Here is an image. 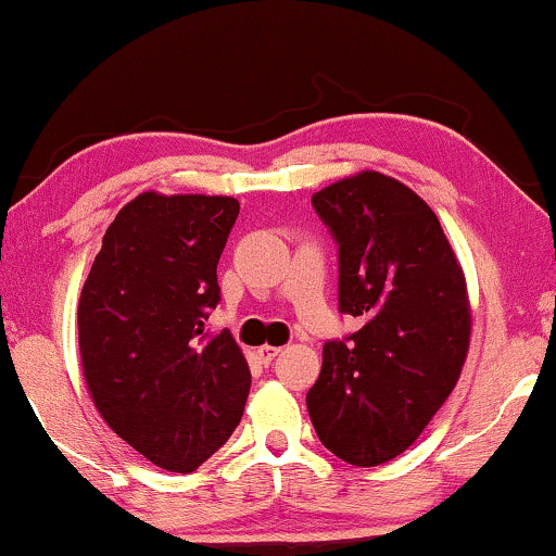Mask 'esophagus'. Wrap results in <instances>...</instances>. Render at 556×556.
<instances>
[{"instance_id": "obj_1", "label": "esophagus", "mask_w": 556, "mask_h": 556, "mask_svg": "<svg viewBox=\"0 0 556 556\" xmlns=\"http://www.w3.org/2000/svg\"><path fill=\"white\" fill-rule=\"evenodd\" d=\"M280 351H283V349H278V345H260V349H257V358H260V362H263V364H270L273 358H276V356L280 354Z\"/></svg>"}]
</instances>
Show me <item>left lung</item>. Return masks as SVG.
<instances>
[{"label": "left lung", "instance_id": "1", "mask_svg": "<svg viewBox=\"0 0 556 556\" xmlns=\"http://www.w3.org/2000/svg\"><path fill=\"white\" fill-rule=\"evenodd\" d=\"M341 254V312L364 317L325 343L306 393L315 432L351 466H382L419 440L458 382L471 299L440 218L393 176L364 172L312 194Z\"/></svg>", "mask_w": 556, "mask_h": 556}]
</instances>
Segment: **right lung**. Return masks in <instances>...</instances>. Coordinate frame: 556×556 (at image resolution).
<instances>
[{
  "label": "right lung",
  "instance_id": "obj_1",
  "mask_svg": "<svg viewBox=\"0 0 556 556\" xmlns=\"http://www.w3.org/2000/svg\"><path fill=\"white\" fill-rule=\"evenodd\" d=\"M239 200L140 192L116 213L77 302V343L111 432L163 471L189 473L231 437L250 364L228 330L205 341Z\"/></svg>",
  "mask_w": 556,
  "mask_h": 556
}]
</instances>
